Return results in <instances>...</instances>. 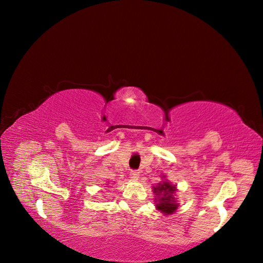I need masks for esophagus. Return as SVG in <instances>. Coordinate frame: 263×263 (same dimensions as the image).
Listing matches in <instances>:
<instances>
[{
	"label": "esophagus",
	"mask_w": 263,
	"mask_h": 263,
	"mask_svg": "<svg viewBox=\"0 0 263 263\" xmlns=\"http://www.w3.org/2000/svg\"><path fill=\"white\" fill-rule=\"evenodd\" d=\"M130 176H131L132 180H138V179H139V172H138V171H132Z\"/></svg>",
	"instance_id": "obj_1"
}]
</instances>
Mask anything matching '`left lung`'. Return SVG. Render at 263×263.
I'll list each match as a JSON object with an SVG mask.
<instances>
[{
  "instance_id": "1",
  "label": "left lung",
  "mask_w": 263,
  "mask_h": 263,
  "mask_svg": "<svg viewBox=\"0 0 263 263\" xmlns=\"http://www.w3.org/2000/svg\"><path fill=\"white\" fill-rule=\"evenodd\" d=\"M153 193L157 196L154 201L157 202L155 205L160 212H162L163 215H172L177 210L179 204L174 197L176 186L168 182V180H164L157 186H153Z\"/></svg>"
}]
</instances>
